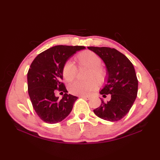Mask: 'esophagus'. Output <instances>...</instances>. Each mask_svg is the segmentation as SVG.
<instances>
[{
	"label": "esophagus",
	"mask_w": 160,
	"mask_h": 160,
	"mask_svg": "<svg viewBox=\"0 0 160 160\" xmlns=\"http://www.w3.org/2000/svg\"><path fill=\"white\" fill-rule=\"evenodd\" d=\"M80 98H83V99H84V100H89V99H90V96H80Z\"/></svg>",
	"instance_id": "obj_1"
}]
</instances>
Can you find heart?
I'll use <instances>...</instances> for the list:
<instances>
[{
    "label": "heart",
    "mask_w": 160,
    "mask_h": 160,
    "mask_svg": "<svg viewBox=\"0 0 160 160\" xmlns=\"http://www.w3.org/2000/svg\"><path fill=\"white\" fill-rule=\"evenodd\" d=\"M77 62L80 66L90 68L89 77L92 78L88 81L76 80L69 86V92L76 96H88L91 91L98 88V82L102 83L106 79L107 71L102 67V59L96 53L89 50L84 51L76 57ZM77 66L72 61L67 60L62 68V76L64 80L70 82L76 77ZM96 78L97 81L94 79Z\"/></svg>",
    "instance_id": "b5f03b06"
}]
</instances>
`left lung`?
Masks as SVG:
<instances>
[{
    "mask_svg": "<svg viewBox=\"0 0 160 160\" xmlns=\"http://www.w3.org/2000/svg\"><path fill=\"white\" fill-rule=\"evenodd\" d=\"M104 61L107 67V82L100 91L103 98L111 94V100L105 102L101 99L100 106L94 113L104 120H122L136 99L138 80L134 67L123 53L110 47H88Z\"/></svg>",
    "mask_w": 160,
    "mask_h": 160,
    "instance_id": "1",
    "label": "left lung"
}]
</instances>
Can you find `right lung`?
<instances>
[{
	"instance_id": "right-lung-1",
	"label": "right lung",
	"mask_w": 160,
	"mask_h": 160,
	"mask_svg": "<svg viewBox=\"0 0 160 160\" xmlns=\"http://www.w3.org/2000/svg\"><path fill=\"white\" fill-rule=\"evenodd\" d=\"M84 46L57 45L36 57L28 73V93L33 107L42 120L56 124L71 113L76 96L67 94L63 82L64 63ZM56 90L65 93L62 99L55 96Z\"/></svg>"
}]
</instances>
